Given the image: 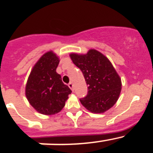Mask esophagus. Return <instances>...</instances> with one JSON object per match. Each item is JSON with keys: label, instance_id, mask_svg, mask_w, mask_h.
<instances>
[{"label": "esophagus", "instance_id": "1", "mask_svg": "<svg viewBox=\"0 0 153 153\" xmlns=\"http://www.w3.org/2000/svg\"><path fill=\"white\" fill-rule=\"evenodd\" d=\"M68 86H69V87L71 89H72V91L74 90V87H73V84H72V82H69V84H68Z\"/></svg>", "mask_w": 153, "mask_h": 153}]
</instances>
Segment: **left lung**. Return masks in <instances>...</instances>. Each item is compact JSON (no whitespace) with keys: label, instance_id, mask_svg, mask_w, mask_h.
<instances>
[{"label":"left lung","instance_id":"1","mask_svg":"<svg viewBox=\"0 0 153 153\" xmlns=\"http://www.w3.org/2000/svg\"><path fill=\"white\" fill-rule=\"evenodd\" d=\"M69 56L88 85L87 95L80 99L81 104L93 113H103L113 106L121 93V80L109 60L95 49Z\"/></svg>","mask_w":153,"mask_h":153}]
</instances>
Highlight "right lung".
<instances>
[{"label": "right lung", "mask_w": 153, "mask_h": 153, "mask_svg": "<svg viewBox=\"0 0 153 153\" xmlns=\"http://www.w3.org/2000/svg\"><path fill=\"white\" fill-rule=\"evenodd\" d=\"M59 58L52 51L46 52L35 64L27 80L26 96L32 107L43 115L59 112L72 91L56 72Z\"/></svg>", "instance_id": "1"}]
</instances>
